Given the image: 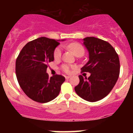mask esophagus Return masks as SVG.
<instances>
[{"label":"esophagus","instance_id":"34e87169","mask_svg":"<svg viewBox=\"0 0 133 133\" xmlns=\"http://www.w3.org/2000/svg\"><path fill=\"white\" fill-rule=\"evenodd\" d=\"M70 77H71V76H65V79H69V78H70Z\"/></svg>","mask_w":133,"mask_h":133}]
</instances>
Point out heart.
<instances>
[{
    "label": "heart",
    "instance_id": "1",
    "mask_svg": "<svg viewBox=\"0 0 133 133\" xmlns=\"http://www.w3.org/2000/svg\"><path fill=\"white\" fill-rule=\"evenodd\" d=\"M69 49L72 52L73 54L75 56H79V55H82L84 53V49L81 44L77 43V42H72L68 45ZM62 55V49L61 47H57L55 50L54 52V57L55 59H59L61 57ZM62 69L65 72L69 73L70 72V67L68 65H63L62 66Z\"/></svg>",
    "mask_w": 133,
    "mask_h": 133
}]
</instances>
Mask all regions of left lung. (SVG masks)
Instances as JSON below:
<instances>
[{"label": "left lung", "instance_id": "1", "mask_svg": "<svg viewBox=\"0 0 133 133\" xmlns=\"http://www.w3.org/2000/svg\"><path fill=\"white\" fill-rule=\"evenodd\" d=\"M89 52V61L81 72L91 73L88 78L79 76V83L74 88L83 99L96 102L106 97L116 83L119 75L118 55L110 44L94 37L83 39Z\"/></svg>", "mask_w": 133, "mask_h": 133}]
</instances>
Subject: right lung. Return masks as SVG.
Returning a JSON list of instances; mask_svg holds the SVG:
<instances>
[{
    "label": "right lung",
    "instance_id": "obj_1",
    "mask_svg": "<svg viewBox=\"0 0 133 133\" xmlns=\"http://www.w3.org/2000/svg\"><path fill=\"white\" fill-rule=\"evenodd\" d=\"M64 41V40H62ZM59 40L41 37L26 44L17 58L16 72L21 89L34 101L45 103L59 95L65 81L61 75L49 77L48 63L54 61Z\"/></svg>",
    "mask_w": 133,
    "mask_h": 133
}]
</instances>
